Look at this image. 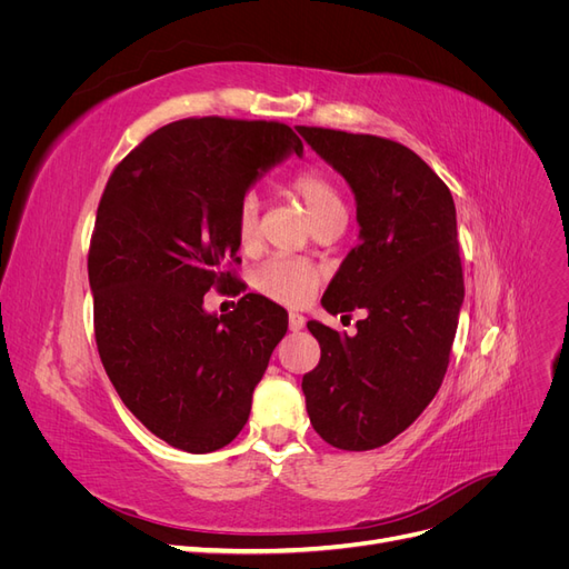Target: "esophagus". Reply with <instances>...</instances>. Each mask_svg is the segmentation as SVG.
Segmentation results:
<instances>
[{"label": "esophagus", "instance_id": "1", "mask_svg": "<svg viewBox=\"0 0 569 569\" xmlns=\"http://www.w3.org/2000/svg\"><path fill=\"white\" fill-rule=\"evenodd\" d=\"M303 325H306V318H303V316H299V313H289V330H291V332H299Z\"/></svg>", "mask_w": 569, "mask_h": 569}]
</instances>
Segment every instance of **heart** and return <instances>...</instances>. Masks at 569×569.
Listing matches in <instances>:
<instances>
[{
	"mask_svg": "<svg viewBox=\"0 0 569 569\" xmlns=\"http://www.w3.org/2000/svg\"><path fill=\"white\" fill-rule=\"evenodd\" d=\"M284 189L303 203L313 228L327 218L343 216V211H347L343 209V199L337 182L320 166H306L295 170V173L284 180ZM234 237L239 249L244 251H253L258 242H261V234H258V203L253 197H244L239 201L234 218ZM320 280L322 272L316 266L297 261V258L274 256L268 258V261L256 270V287L270 299L289 306H299L308 301V297L313 295Z\"/></svg>",
	"mask_w": 569,
	"mask_h": 569,
	"instance_id": "1",
	"label": "heart"
}]
</instances>
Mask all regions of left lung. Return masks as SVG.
I'll list each match as a JSON object with an SVG mask.
<instances>
[{
    "label": "left lung",
    "instance_id": "obj_1",
    "mask_svg": "<svg viewBox=\"0 0 569 569\" xmlns=\"http://www.w3.org/2000/svg\"><path fill=\"white\" fill-rule=\"evenodd\" d=\"M356 194L360 242L322 306L368 311L356 335L311 320L320 363L303 375L316 432L341 451L380 449L435 399L465 297L456 203L416 151L377 134L297 128Z\"/></svg>",
    "mask_w": 569,
    "mask_h": 569
}]
</instances>
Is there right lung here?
<instances>
[{
  "label": "right lung",
  "mask_w": 569,
  "mask_h": 569,
  "mask_svg": "<svg viewBox=\"0 0 569 569\" xmlns=\"http://www.w3.org/2000/svg\"><path fill=\"white\" fill-rule=\"evenodd\" d=\"M291 151L299 134L274 120L182 118L144 137L101 194L88 253L99 358L132 416L180 451L242 432L287 332L284 308L261 295L220 318L203 295L237 280L239 201Z\"/></svg>",
  "instance_id": "obj_1"
}]
</instances>
